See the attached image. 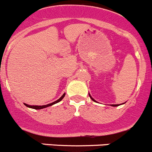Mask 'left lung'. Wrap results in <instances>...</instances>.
<instances>
[{"label": "left lung", "instance_id": "obj_1", "mask_svg": "<svg viewBox=\"0 0 152 152\" xmlns=\"http://www.w3.org/2000/svg\"><path fill=\"white\" fill-rule=\"evenodd\" d=\"M89 97H90V99H92V100L93 101V102H96V101H95V99H92V96H91V95H90V94H89ZM111 106H113V107H117V106H119V104H112V105H111Z\"/></svg>", "mask_w": 152, "mask_h": 152}]
</instances>
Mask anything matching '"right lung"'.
Wrapping results in <instances>:
<instances>
[{
    "label": "right lung",
    "mask_w": 152,
    "mask_h": 152,
    "mask_svg": "<svg viewBox=\"0 0 152 152\" xmlns=\"http://www.w3.org/2000/svg\"><path fill=\"white\" fill-rule=\"evenodd\" d=\"M65 95H66V93L63 94V95H62L61 97H60V98L58 99V100H57V101H55V102H52V103H50V104H48L42 105V106H38V105H33V106H32V105H28V104H24V105H25V106H27V107L33 108V109H35V110H41V109H43V108L48 107H50V106H51V105L55 104H57V103H58V102H60V101H61L62 99H63V98H64Z\"/></svg>",
    "instance_id": "right-lung-1"
}]
</instances>
